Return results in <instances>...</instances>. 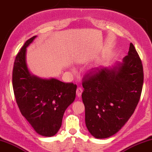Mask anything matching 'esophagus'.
<instances>
[{
	"instance_id": "1",
	"label": "esophagus",
	"mask_w": 152,
	"mask_h": 152,
	"mask_svg": "<svg viewBox=\"0 0 152 152\" xmlns=\"http://www.w3.org/2000/svg\"><path fill=\"white\" fill-rule=\"evenodd\" d=\"M82 93H83V89L80 87H78L76 89V95L78 97H80L82 95Z\"/></svg>"
}]
</instances>
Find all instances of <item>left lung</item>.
I'll use <instances>...</instances> for the list:
<instances>
[{"instance_id": "obj_1", "label": "left lung", "mask_w": 152, "mask_h": 152, "mask_svg": "<svg viewBox=\"0 0 152 152\" xmlns=\"http://www.w3.org/2000/svg\"><path fill=\"white\" fill-rule=\"evenodd\" d=\"M143 84L141 60L134 45L113 69H91L83 78L85 123L93 137L112 136L128 121L140 99Z\"/></svg>"}]
</instances>
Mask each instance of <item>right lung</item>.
I'll list each match as a JSON object with an SVG mask.
<instances>
[{
    "mask_svg": "<svg viewBox=\"0 0 152 152\" xmlns=\"http://www.w3.org/2000/svg\"><path fill=\"white\" fill-rule=\"evenodd\" d=\"M35 38L28 39L15 57L12 74L13 92L21 114L35 131L52 137L61 126L65 111L75 99L77 86L31 75L26 66V52Z\"/></svg>",
    "mask_w": 152,
    "mask_h": 152,
    "instance_id": "1",
    "label": "right lung"
}]
</instances>
